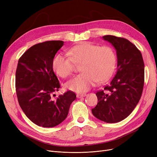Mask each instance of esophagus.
Masks as SVG:
<instances>
[{"label":"esophagus","instance_id":"1","mask_svg":"<svg viewBox=\"0 0 157 157\" xmlns=\"http://www.w3.org/2000/svg\"><path fill=\"white\" fill-rule=\"evenodd\" d=\"M86 95V94H78V95H77V98H82V97H85Z\"/></svg>","mask_w":157,"mask_h":157}]
</instances>
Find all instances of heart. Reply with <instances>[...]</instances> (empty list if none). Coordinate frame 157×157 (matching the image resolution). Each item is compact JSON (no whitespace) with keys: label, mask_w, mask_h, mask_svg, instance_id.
Segmentation results:
<instances>
[{"label":"heart","mask_w":157,"mask_h":157,"mask_svg":"<svg viewBox=\"0 0 157 157\" xmlns=\"http://www.w3.org/2000/svg\"><path fill=\"white\" fill-rule=\"evenodd\" d=\"M68 54L59 53L52 62V67L56 75L66 78L73 72L75 64L81 63L83 72L67 81L65 87L77 93L87 92L97 81L109 79L116 67L117 56L109 46L83 42L71 48Z\"/></svg>","instance_id":"b5f03b06"}]
</instances>
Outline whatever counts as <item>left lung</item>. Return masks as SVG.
I'll use <instances>...</instances> for the list:
<instances>
[{"mask_svg":"<svg viewBox=\"0 0 157 157\" xmlns=\"http://www.w3.org/2000/svg\"><path fill=\"white\" fill-rule=\"evenodd\" d=\"M117 50V71L109 84L96 93L98 103L92 109L94 116L106 123L126 118L141 98L144 82V64L137 48L125 38L102 37Z\"/></svg>","mask_w":157,"mask_h":157,"instance_id":"8db88e82","label":"left lung"}]
</instances>
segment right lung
<instances>
[{
	"mask_svg": "<svg viewBox=\"0 0 157 157\" xmlns=\"http://www.w3.org/2000/svg\"><path fill=\"white\" fill-rule=\"evenodd\" d=\"M62 40H49L30 47L20 58L16 71L18 101L29 119L38 126L53 127L67 117L76 95L67 91L55 98L60 83L52 67Z\"/></svg>",
	"mask_w": 157,
	"mask_h": 157,
	"instance_id": "right-lung-1",
	"label": "right lung"
}]
</instances>
